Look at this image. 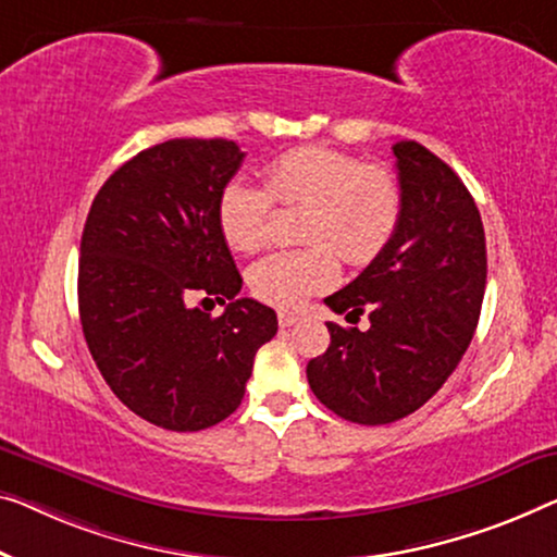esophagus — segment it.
I'll return each mask as SVG.
<instances>
[{"instance_id": "34e87169", "label": "esophagus", "mask_w": 557, "mask_h": 557, "mask_svg": "<svg viewBox=\"0 0 557 557\" xmlns=\"http://www.w3.org/2000/svg\"><path fill=\"white\" fill-rule=\"evenodd\" d=\"M277 322H280V327H293L295 322H300V314H295V312H280V314H277Z\"/></svg>"}]
</instances>
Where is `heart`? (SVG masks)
Listing matches in <instances>:
<instances>
[{
    "label": "heart",
    "instance_id": "1",
    "mask_svg": "<svg viewBox=\"0 0 557 557\" xmlns=\"http://www.w3.org/2000/svg\"><path fill=\"white\" fill-rule=\"evenodd\" d=\"M264 185L230 180L218 199V222L230 247L257 252L272 237L275 199L310 202L302 237L312 245L272 252L247 272L252 293L275 307H297L327 289L339 275V257L352 268L377 260L403 220V187L395 174L343 149H287L264 168Z\"/></svg>",
    "mask_w": 557,
    "mask_h": 557
}]
</instances>
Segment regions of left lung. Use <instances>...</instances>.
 Wrapping results in <instances>:
<instances>
[{
    "instance_id": "obj_1",
    "label": "left lung",
    "mask_w": 557,
    "mask_h": 557,
    "mask_svg": "<svg viewBox=\"0 0 557 557\" xmlns=\"http://www.w3.org/2000/svg\"><path fill=\"white\" fill-rule=\"evenodd\" d=\"M403 220L387 250L325 297L347 322H327L330 347L307 362L318 400L358 425H387L422 408L458 368L483 307L487 255L478 205L437 154L393 145Z\"/></svg>"
}]
</instances>
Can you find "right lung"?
<instances>
[{"mask_svg":"<svg viewBox=\"0 0 557 557\" xmlns=\"http://www.w3.org/2000/svg\"><path fill=\"white\" fill-rule=\"evenodd\" d=\"M245 152L232 139H170L132 157L89 207L79 245V320L112 393L157 428L197 433L245 397L272 307L243 277L218 222ZM199 294L228 302L212 319Z\"/></svg>","mask_w":557,"mask_h":557,"instance_id":"obj_1","label":"right lung"}]
</instances>
